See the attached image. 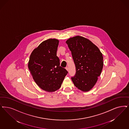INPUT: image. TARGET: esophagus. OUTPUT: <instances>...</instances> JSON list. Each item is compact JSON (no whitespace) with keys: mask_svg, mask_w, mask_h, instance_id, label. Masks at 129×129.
I'll return each instance as SVG.
<instances>
[{"mask_svg":"<svg viewBox=\"0 0 129 129\" xmlns=\"http://www.w3.org/2000/svg\"><path fill=\"white\" fill-rule=\"evenodd\" d=\"M65 69H66V70H67V71H68V67H66Z\"/></svg>","mask_w":129,"mask_h":129,"instance_id":"esophagus-1","label":"esophagus"}]
</instances>
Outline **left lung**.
<instances>
[{"instance_id": "obj_1", "label": "left lung", "mask_w": 129, "mask_h": 129, "mask_svg": "<svg viewBox=\"0 0 129 129\" xmlns=\"http://www.w3.org/2000/svg\"><path fill=\"white\" fill-rule=\"evenodd\" d=\"M66 43L76 66V75L72 78V82L79 90L89 91L97 82L103 69V54L93 42L83 36L71 37Z\"/></svg>"}]
</instances>
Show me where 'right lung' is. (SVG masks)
<instances>
[{
	"mask_svg": "<svg viewBox=\"0 0 129 129\" xmlns=\"http://www.w3.org/2000/svg\"><path fill=\"white\" fill-rule=\"evenodd\" d=\"M59 41L48 39L34 49L28 64L35 82L42 90L53 92L61 87L68 73L66 70L59 66L57 56Z\"/></svg>",
	"mask_w": 129,
	"mask_h": 129,
	"instance_id": "1",
	"label": "right lung"
}]
</instances>
